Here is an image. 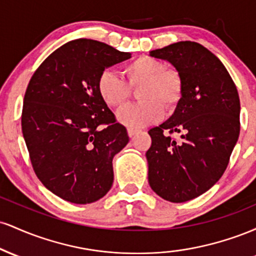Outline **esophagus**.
<instances>
[{
	"mask_svg": "<svg viewBox=\"0 0 256 256\" xmlns=\"http://www.w3.org/2000/svg\"><path fill=\"white\" fill-rule=\"evenodd\" d=\"M137 132H138L137 128H128V137H131V138L134 137Z\"/></svg>",
	"mask_w": 256,
	"mask_h": 256,
	"instance_id": "34e87169",
	"label": "esophagus"
}]
</instances>
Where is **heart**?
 Here are the masks:
<instances>
[{
  "label": "heart",
  "mask_w": 256,
  "mask_h": 256,
  "mask_svg": "<svg viewBox=\"0 0 256 256\" xmlns=\"http://www.w3.org/2000/svg\"><path fill=\"white\" fill-rule=\"evenodd\" d=\"M124 74L130 88L142 86L138 92L142 102L126 106L116 113L118 122L126 128H140L158 122L164 116L162 106L173 110L183 95V80L178 71L166 68L154 58L143 55L130 61L125 64ZM128 87L122 79L108 71L98 80L100 98L112 108L126 104L131 92Z\"/></svg>",
  "instance_id": "obj_1"
}]
</instances>
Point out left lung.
<instances>
[{
	"label": "left lung",
	"instance_id": "1",
	"mask_svg": "<svg viewBox=\"0 0 256 256\" xmlns=\"http://www.w3.org/2000/svg\"><path fill=\"white\" fill-rule=\"evenodd\" d=\"M170 62L183 80V95L165 122L150 128L146 152L152 192L174 204L210 190L222 178L240 136V96L228 70L196 42L149 52ZM164 130L182 133L179 141Z\"/></svg>",
	"mask_w": 256,
	"mask_h": 256
}]
</instances>
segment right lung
Segmentation results:
<instances>
[{
  "mask_svg": "<svg viewBox=\"0 0 256 256\" xmlns=\"http://www.w3.org/2000/svg\"><path fill=\"white\" fill-rule=\"evenodd\" d=\"M130 58L98 40H73L52 52L28 85L22 128L32 167L64 201L92 204L112 188L113 158L128 136L100 98L98 80Z\"/></svg>",
  "mask_w": 256,
  "mask_h": 256,
  "instance_id": "obj_1",
  "label": "right lung"
}]
</instances>
